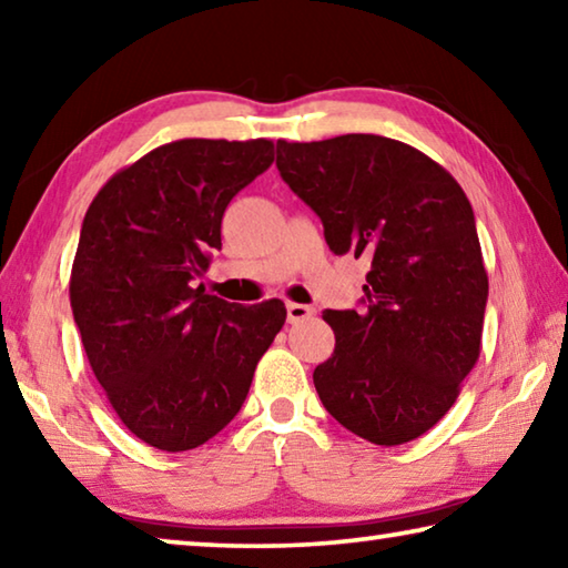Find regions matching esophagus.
<instances>
[{
  "mask_svg": "<svg viewBox=\"0 0 568 568\" xmlns=\"http://www.w3.org/2000/svg\"><path fill=\"white\" fill-rule=\"evenodd\" d=\"M315 311L311 305H301V303H287V323H303L311 321Z\"/></svg>",
  "mask_w": 568,
  "mask_h": 568,
  "instance_id": "esophagus-1",
  "label": "esophagus"
}]
</instances>
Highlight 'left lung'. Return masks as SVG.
Listing matches in <instances>:
<instances>
[{"label":"left lung","instance_id":"left-lung-1","mask_svg":"<svg viewBox=\"0 0 568 568\" xmlns=\"http://www.w3.org/2000/svg\"><path fill=\"white\" fill-rule=\"evenodd\" d=\"M275 165L323 220L333 253L371 261L361 311L323 313L335 351L315 368V390L351 434L408 444L446 416L480 355L488 275L466 192L381 134L277 140Z\"/></svg>","mask_w":568,"mask_h":568}]
</instances>
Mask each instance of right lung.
<instances>
[{
    "label": "right lung",
    "mask_w": 568,
    "mask_h": 568,
    "mask_svg": "<svg viewBox=\"0 0 568 568\" xmlns=\"http://www.w3.org/2000/svg\"><path fill=\"white\" fill-rule=\"evenodd\" d=\"M273 165L271 140L187 138L104 182L84 215L70 303L94 378L130 434L190 450L237 416L285 305L227 303L192 281L220 247L240 190Z\"/></svg>",
    "instance_id": "right-lung-1"
}]
</instances>
